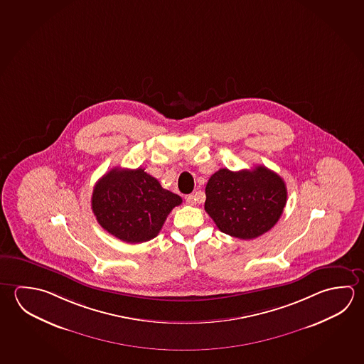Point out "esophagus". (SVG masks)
<instances>
[{"mask_svg": "<svg viewBox=\"0 0 364 364\" xmlns=\"http://www.w3.org/2000/svg\"><path fill=\"white\" fill-rule=\"evenodd\" d=\"M185 200H186V203L191 204V205H194V204H196V200H197V199H196V197H194L193 194H189V196H186V197H185Z\"/></svg>", "mask_w": 364, "mask_h": 364, "instance_id": "34e87169", "label": "esophagus"}]
</instances>
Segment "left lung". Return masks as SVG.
Listing matches in <instances>:
<instances>
[{
    "instance_id": "8db88e82",
    "label": "left lung",
    "mask_w": 364,
    "mask_h": 364,
    "mask_svg": "<svg viewBox=\"0 0 364 364\" xmlns=\"http://www.w3.org/2000/svg\"><path fill=\"white\" fill-rule=\"evenodd\" d=\"M287 198L284 180L267 167L220 168L205 185L204 210L223 232L249 240L274 228Z\"/></svg>"
}]
</instances>
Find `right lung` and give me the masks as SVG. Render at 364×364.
I'll return each instance as SVG.
<instances>
[{
	"label": "right lung",
	"mask_w": 364,
	"mask_h": 364,
	"mask_svg": "<svg viewBox=\"0 0 364 364\" xmlns=\"http://www.w3.org/2000/svg\"><path fill=\"white\" fill-rule=\"evenodd\" d=\"M181 202L144 168L115 167L95 185L92 210L111 235L138 244L159 235L168 213Z\"/></svg>",
	"instance_id": "right-lung-1"
}]
</instances>
